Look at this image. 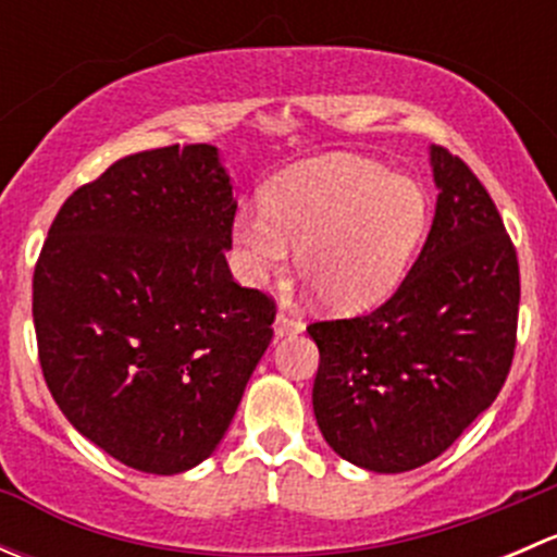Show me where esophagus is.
Segmentation results:
<instances>
[{
    "instance_id": "34e87169",
    "label": "esophagus",
    "mask_w": 557,
    "mask_h": 557,
    "mask_svg": "<svg viewBox=\"0 0 557 557\" xmlns=\"http://www.w3.org/2000/svg\"><path fill=\"white\" fill-rule=\"evenodd\" d=\"M301 329H305V323H301L299 318H294V314H290V312L280 310L277 318H274V334H277V336L299 334Z\"/></svg>"
}]
</instances>
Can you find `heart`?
<instances>
[{"label": "heart", "instance_id": "1", "mask_svg": "<svg viewBox=\"0 0 557 557\" xmlns=\"http://www.w3.org/2000/svg\"><path fill=\"white\" fill-rule=\"evenodd\" d=\"M429 196L372 161L334 156L288 172L269 190L267 212L234 223L243 280L280 274L296 250L299 274L329 307L363 310L391 294L429 228Z\"/></svg>", "mask_w": 557, "mask_h": 557}]
</instances>
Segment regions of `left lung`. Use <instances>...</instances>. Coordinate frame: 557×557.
Listing matches in <instances>:
<instances>
[{"label": "left lung", "instance_id": "left-lung-1", "mask_svg": "<svg viewBox=\"0 0 557 557\" xmlns=\"http://www.w3.org/2000/svg\"><path fill=\"white\" fill-rule=\"evenodd\" d=\"M429 239L396 294L358 318L307 325L325 442L383 474L429 463L496 401L518 345L520 267L491 194L447 148Z\"/></svg>", "mask_w": 557, "mask_h": 557}]
</instances>
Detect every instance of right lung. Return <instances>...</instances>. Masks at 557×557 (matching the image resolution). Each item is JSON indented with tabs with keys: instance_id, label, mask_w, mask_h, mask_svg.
I'll list each match as a JSON object with an SVG mask.
<instances>
[{
	"instance_id": "obj_1",
	"label": "right lung",
	"mask_w": 557,
	"mask_h": 557,
	"mask_svg": "<svg viewBox=\"0 0 557 557\" xmlns=\"http://www.w3.org/2000/svg\"><path fill=\"white\" fill-rule=\"evenodd\" d=\"M237 201L212 145L126 156L61 205L35 267L37 352L64 418L121 463L210 458L272 342L226 263Z\"/></svg>"
}]
</instances>
